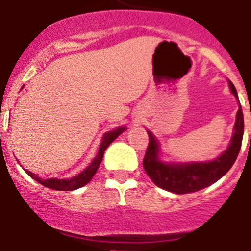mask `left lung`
<instances>
[{
    "label": "left lung",
    "instance_id": "obj_1",
    "mask_svg": "<svg viewBox=\"0 0 251 251\" xmlns=\"http://www.w3.org/2000/svg\"><path fill=\"white\" fill-rule=\"evenodd\" d=\"M231 92L238 99L234 85L229 81ZM244 134V117L239 106L234 126V135L228 149L219 157L208 163L165 164L159 160V144L150 132L149 144L143 159V166L147 175L159 187L170 192L182 195L206 188L226 175L237 160Z\"/></svg>",
    "mask_w": 251,
    "mask_h": 251
}]
</instances>
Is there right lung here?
Listing matches in <instances>:
<instances>
[{
  "instance_id": "add662e5",
  "label": "right lung",
  "mask_w": 251,
  "mask_h": 251,
  "mask_svg": "<svg viewBox=\"0 0 251 251\" xmlns=\"http://www.w3.org/2000/svg\"><path fill=\"white\" fill-rule=\"evenodd\" d=\"M126 128H118L116 130H112V132L106 133L103 135V139H102L101 145H100L99 154L96 155V157L94 159V161L91 163V165L88 166L86 170H83L80 175L75 176V177L70 178V180H58V178H48V180H42L40 177H38L35 174L30 173V171H27L28 175L32 178H34L35 181H38L39 183H42L43 186L48 188H52V190H58V191H73L76 190V188H80L82 186H85L86 183H88L91 181V178L94 177V175L96 174L97 169H99L100 164L102 161V157H103L104 150L107 149L109 144L121 134Z\"/></svg>"
}]
</instances>
